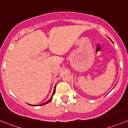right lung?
Wrapping results in <instances>:
<instances>
[{
    "mask_svg": "<svg viewBox=\"0 0 128 128\" xmlns=\"http://www.w3.org/2000/svg\"><path fill=\"white\" fill-rule=\"evenodd\" d=\"M55 90H56V86H55V88H54V92H53V94H52V96L51 97V98H50V99L49 100H48V101H46V103H43V104H39V106H41V105H44V104H47V103H49V102H50V101H51V100H52V98H53V96H54V93H55ZM32 106H36V105H32ZM38 106V105H37Z\"/></svg>",
    "mask_w": 128,
    "mask_h": 128,
    "instance_id": "1",
    "label": "right lung"
}]
</instances>
